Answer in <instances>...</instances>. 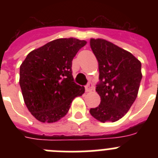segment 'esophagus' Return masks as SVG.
Listing matches in <instances>:
<instances>
[{"mask_svg":"<svg viewBox=\"0 0 158 158\" xmlns=\"http://www.w3.org/2000/svg\"><path fill=\"white\" fill-rule=\"evenodd\" d=\"M93 89V83L89 81V83H88L87 85L85 86V92H86V93H89V92H91Z\"/></svg>","mask_w":158,"mask_h":158,"instance_id":"esophagus-1","label":"esophagus"}]
</instances>
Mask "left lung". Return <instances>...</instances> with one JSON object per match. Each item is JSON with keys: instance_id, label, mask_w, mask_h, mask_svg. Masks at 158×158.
Returning a JSON list of instances; mask_svg holds the SVG:
<instances>
[{"instance_id": "8db88e82", "label": "left lung", "mask_w": 158, "mask_h": 158, "mask_svg": "<svg viewBox=\"0 0 158 158\" xmlns=\"http://www.w3.org/2000/svg\"><path fill=\"white\" fill-rule=\"evenodd\" d=\"M90 47L99 64L96 91L100 104L89 112L102 123L115 122L126 115L136 99L142 64L131 53L105 40L91 39Z\"/></svg>"}]
</instances>
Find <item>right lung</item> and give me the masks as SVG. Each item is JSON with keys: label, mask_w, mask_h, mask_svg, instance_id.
Here are the masks:
<instances>
[{"label": "right lung", "mask_w": 158, "mask_h": 158, "mask_svg": "<svg viewBox=\"0 0 158 158\" xmlns=\"http://www.w3.org/2000/svg\"><path fill=\"white\" fill-rule=\"evenodd\" d=\"M87 42L58 39L35 49L19 67V85L31 115L42 123L57 122L66 115L73 100L85 93L74 82L72 61Z\"/></svg>", "instance_id": "obj_1"}]
</instances>
